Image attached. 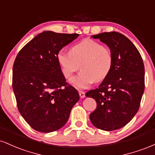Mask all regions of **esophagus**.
Here are the masks:
<instances>
[{
    "mask_svg": "<svg viewBox=\"0 0 155 155\" xmlns=\"http://www.w3.org/2000/svg\"><path fill=\"white\" fill-rule=\"evenodd\" d=\"M79 96H80V97H81V98H83V97H85V92H84L79 91Z\"/></svg>",
    "mask_w": 155,
    "mask_h": 155,
    "instance_id": "34e87169",
    "label": "esophagus"
}]
</instances>
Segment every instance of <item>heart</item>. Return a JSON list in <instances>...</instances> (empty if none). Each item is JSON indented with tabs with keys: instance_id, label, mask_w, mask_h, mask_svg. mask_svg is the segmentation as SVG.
<instances>
[{
	"instance_id": "heart-1",
	"label": "heart",
	"mask_w": 155,
	"mask_h": 155,
	"mask_svg": "<svg viewBox=\"0 0 155 155\" xmlns=\"http://www.w3.org/2000/svg\"><path fill=\"white\" fill-rule=\"evenodd\" d=\"M57 59L65 78L81 68L70 79L71 84L77 89H86L94 81H103L111 72L113 65L111 49L90 39L74 45L71 51H59Z\"/></svg>"
}]
</instances>
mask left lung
Wrapping results in <instances>:
<instances>
[{
    "mask_svg": "<svg viewBox=\"0 0 155 155\" xmlns=\"http://www.w3.org/2000/svg\"><path fill=\"white\" fill-rule=\"evenodd\" d=\"M111 49V72L98 88L88 91L97 108L90 114L97 128L106 131L124 127L136 114L144 91V65L139 51L130 40L118 32L92 35Z\"/></svg>",
    "mask_w": 155,
    "mask_h": 155,
    "instance_id": "8db88e82",
    "label": "left lung"
}]
</instances>
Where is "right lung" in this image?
<instances>
[{
    "label": "right lung",
    "instance_id": "right-lung-1",
    "mask_svg": "<svg viewBox=\"0 0 155 155\" xmlns=\"http://www.w3.org/2000/svg\"><path fill=\"white\" fill-rule=\"evenodd\" d=\"M79 36L52 31L39 33L19 51L12 87L17 108L35 130L50 133L65 125L79 92L65 81L57 55Z\"/></svg>",
    "mask_w": 155,
    "mask_h": 155
}]
</instances>
